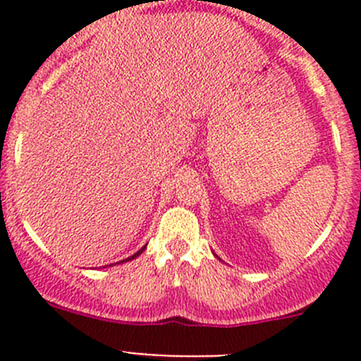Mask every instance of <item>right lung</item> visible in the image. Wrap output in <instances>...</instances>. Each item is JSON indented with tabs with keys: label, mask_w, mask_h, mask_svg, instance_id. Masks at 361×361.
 <instances>
[{
	"label": "right lung",
	"mask_w": 361,
	"mask_h": 361,
	"mask_svg": "<svg viewBox=\"0 0 361 361\" xmlns=\"http://www.w3.org/2000/svg\"><path fill=\"white\" fill-rule=\"evenodd\" d=\"M145 248H147V245H145V246H143V248H141V250H137V251H136V253H134V255H130V257H127V258H126V260H122V262H129V260H134V258H136V257H140V255H141V253H143V251H145ZM122 262H116V264H122ZM116 264H115V265H116ZM110 265H113V264H110Z\"/></svg>",
	"instance_id": "1"
}]
</instances>
